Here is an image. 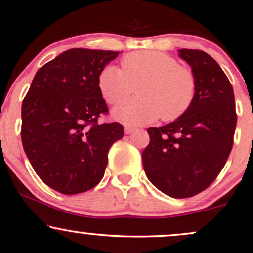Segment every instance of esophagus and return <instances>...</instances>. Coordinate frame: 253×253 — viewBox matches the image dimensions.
Instances as JSON below:
<instances>
[{
	"mask_svg": "<svg viewBox=\"0 0 253 253\" xmlns=\"http://www.w3.org/2000/svg\"><path fill=\"white\" fill-rule=\"evenodd\" d=\"M135 130H136V128L133 127V126H129V125L125 126V134H131Z\"/></svg>",
	"mask_w": 253,
	"mask_h": 253,
	"instance_id": "obj_1",
	"label": "esophagus"
}]
</instances>
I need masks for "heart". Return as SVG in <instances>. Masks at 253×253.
<instances>
[{
  "label": "heart",
  "instance_id": "heart-1",
  "mask_svg": "<svg viewBox=\"0 0 253 253\" xmlns=\"http://www.w3.org/2000/svg\"><path fill=\"white\" fill-rule=\"evenodd\" d=\"M123 70L108 65L98 74L97 86L108 104H118L138 87L140 97L113 110L117 120L136 126L174 122L189 111L198 91L197 76L173 56L155 50L133 51L122 58Z\"/></svg>",
  "mask_w": 253,
  "mask_h": 253
}]
</instances>
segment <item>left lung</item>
Wrapping results in <instances>:
<instances>
[{
    "mask_svg": "<svg viewBox=\"0 0 253 253\" xmlns=\"http://www.w3.org/2000/svg\"><path fill=\"white\" fill-rule=\"evenodd\" d=\"M180 57L197 76L198 91L186 115L163 127L148 128L142 152L148 179L173 198H188L213 183L234 144L237 116L232 84L211 56L181 49Z\"/></svg>",
    "mask_w": 253,
    "mask_h": 253,
    "instance_id": "8db88e82",
    "label": "left lung"
}]
</instances>
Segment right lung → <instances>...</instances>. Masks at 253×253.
<instances>
[{"instance_id":"obj_1","label":"right lung","mask_w":253,"mask_h":253,"mask_svg":"<svg viewBox=\"0 0 253 253\" xmlns=\"http://www.w3.org/2000/svg\"><path fill=\"white\" fill-rule=\"evenodd\" d=\"M118 51L70 49L40 67L21 105V142L35 173L65 195L90 190L104 176L119 123L99 124L108 105L98 74Z\"/></svg>"}]
</instances>
